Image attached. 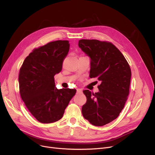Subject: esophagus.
I'll list each match as a JSON object with an SVG mask.
<instances>
[{"mask_svg": "<svg viewBox=\"0 0 155 155\" xmlns=\"http://www.w3.org/2000/svg\"><path fill=\"white\" fill-rule=\"evenodd\" d=\"M82 92V89H80V88L77 89V94H81Z\"/></svg>", "mask_w": 155, "mask_h": 155, "instance_id": "1", "label": "esophagus"}]
</instances>
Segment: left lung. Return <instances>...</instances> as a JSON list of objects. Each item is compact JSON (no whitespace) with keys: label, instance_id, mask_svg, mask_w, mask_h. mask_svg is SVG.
I'll list each match as a JSON object with an SVG mask.
<instances>
[{"label":"left lung","instance_id":"left-lung-1","mask_svg":"<svg viewBox=\"0 0 155 155\" xmlns=\"http://www.w3.org/2000/svg\"><path fill=\"white\" fill-rule=\"evenodd\" d=\"M78 46L91 59L90 77L101 82L99 92L84 91L87 102L84 117L96 126L116 119L123 109L129 95L131 71L123 54L110 43L81 39Z\"/></svg>","mask_w":155,"mask_h":155}]
</instances>
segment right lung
<instances>
[{"mask_svg":"<svg viewBox=\"0 0 155 155\" xmlns=\"http://www.w3.org/2000/svg\"><path fill=\"white\" fill-rule=\"evenodd\" d=\"M69 49L68 41L49 43L31 53L20 69L21 99L31 114L41 123L61 119L76 93L75 89H58L54 80V76L62 70Z\"/></svg>","mask_w":155,"mask_h":155,"instance_id":"1","label":"right lung"}]
</instances>
